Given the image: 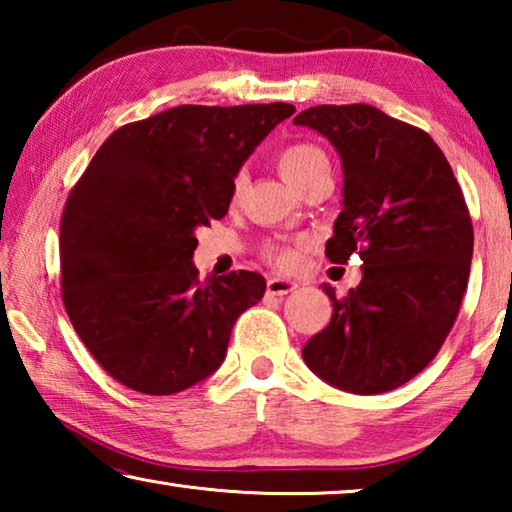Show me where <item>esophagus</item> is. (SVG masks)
Returning <instances> with one entry per match:
<instances>
[{
  "label": "esophagus",
  "mask_w": 512,
  "mask_h": 512,
  "mask_svg": "<svg viewBox=\"0 0 512 512\" xmlns=\"http://www.w3.org/2000/svg\"><path fill=\"white\" fill-rule=\"evenodd\" d=\"M298 284L291 282V280H284V277H271V280L266 282V291L271 293V296H287V293L296 291Z\"/></svg>",
  "instance_id": "obj_1"
}]
</instances>
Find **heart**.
Instances as JSON below:
<instances>
[{"label":"heart","mask_w":512,"mask_h":512,"mask_svg":"<svg viewBox=\"0 0 512 512\" xmlns=\"http://www.w3.org/2000/svg\"><path fill=\"white\" fill-rule=\"evenodd\" d=\"M277 169H280L282 178L287 180L293 189H296L302 180L309 178L314 171L329 169V162H327V155L320 149H316V146L291 144L280 155H277ZM244 185H246L244 173H239V176L235 178V183H232V196L237 198L241 194V189H244ZM271 257L280 266H293L298 262L300 255L296 248H280V250H271Z\"/></svg>","instance_id":"obj_1"}]
</instances>
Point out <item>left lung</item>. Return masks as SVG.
Listing matches in <instances>:
<instances>
[{
  "label": "left lung",
  "instance_id": "obj_1",
  "mask_svg": "<svg viewBox=\"0 0 512 512\" xmlns=\"http://www.w3.org/2000/svg\"><path fill=\"white\" fill-rule=\"evenodd\" d=\"M293 124L341 155L343 210L325 255L363 262L348 296L323 284L332 320L302 359L341 391H393L429 366L461 309L474 246L463 192L427 133L366 103L307 108Z\"/></svg>",
  "mask_w": 512,
  "mask_h": 512
}]
</instances>
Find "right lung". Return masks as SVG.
Returning <instances> with one entry per match:
<instances>
[{
	"instance_id": "add662e5",
	"label": "right lung",
	"mask_w": 512,
	"mask_h": 512,
	"mask_svg": "<svg viewBox=\"0 0 512 512\" xmlns=\"http://www.w3.org/2000/svg\"><path fill=\"white\" fill-rule=\"evenodd\" d=\"M291 103L178 106L117 128L60 221L67 316L99 366L146 395H173L221 366L259 273L198 282L196 230L223 219L241 164Z\"/></svg>"
}]
</instances>
